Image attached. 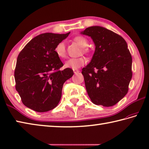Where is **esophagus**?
Instances as JSON below:
<instances>
[{
	"instance_id": "esophagus-1",
	"label": "esophagus",
	"mask_w": 149,
	"mask_h": 149,
	"mask_svg": "<svg viewBox=\"0 0 149 149\" xmlns=\"http://www.w3.org/2000/svg\"><path fill=\"white\" fill-rule=\"evenodd\" d=\"M79 70H78V69H73V72H74V74H77V73H78V72H79Z\"/></svg>"
}]
</instances>
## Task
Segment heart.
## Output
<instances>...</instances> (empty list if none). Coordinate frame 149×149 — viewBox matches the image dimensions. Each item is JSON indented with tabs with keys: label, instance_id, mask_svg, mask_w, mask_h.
<instances>
[{
	"label": "heart",
	"instance_id": "heart-1",
	"mask_svg": "<svg viewBox=\"0 0 149 149\" xmlns=\"http://www.w3.org/2000/svg\"><path fill=\"white\" fill-rule=\"evenodd\" d=\"M74 40L83 48H86L88 45V41L86 39L82 37V36H76L74 38ZM84 50L85 52L87 51L86 49H84ZM54 52L57 56L60 58H65L66 57V50L65 46L63 42H60L58 43L55 47ZM86 63V60L84 58H70L68 60L65 61L64 64V67L65 68H69L72 69H76L80 68V67L84 65Z\"/></svg>",
	"mask_w": 149,
	"mask_h": 149
}]
</instances>
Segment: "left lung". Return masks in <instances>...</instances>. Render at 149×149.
<instances>
[{"mask_svg":"<svg viewBox=\"0 0 149 149\" xmlns=\"http://www.w3.org/2000/svg\"><path fill=\"white\" fill-rule=\"evenodd\" d=\"M91 37L95 45L93 58L82 69L87 92L92 102L112 106L124 97L132 77V59L121 36L99 26L81 32Z\"/></svg>","mask_w":149,"mask_h":149,"instance_id":"1","label":"left lung"}]
</instances>
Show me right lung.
Here are the masks:
<instances>
[{"label":"right lung","mask_w":149,"mask_h":149,"mask_svg":"<svg viewBox=\"0 0 149 149\" xmlns=\"http://www.w3.org/2000/svg\"><path fill=\"white\" fill-rule=\"evenodd\" d=\"M45 33L28 43L19 53L14 72L15 89L23 104L38 112L54 109L61 97L63 84L73 75L54 52L56 45L69 36Z\"/></svg>","instance_id":"obj_1"}]
</instances>
